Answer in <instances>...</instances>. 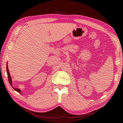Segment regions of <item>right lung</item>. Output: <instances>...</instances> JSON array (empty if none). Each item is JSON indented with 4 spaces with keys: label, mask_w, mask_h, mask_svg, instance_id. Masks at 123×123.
Segmentation results:
<instances>
[{
    "label": "right lung",
    "mask_w": 123,
    "mask_h": 123,
    "mask_svg": "<svg viewBox=\"0 0 123 123\" xmlns=\"http://www.w3.org/2000/svg\"><path fill=\"white\" fill-rule=\"evenodd\" d=\"M6 69H7V76H8V81L9 82L10 84H11V86L12 87V88H13L16 91L18 92V93H21V90L19 89H17V88H15L12 86V79H11V75H10V74H9V70H8V66H7V67H6Z\"/></svg>",
    "instance_id": "1"
}]
</instances>
